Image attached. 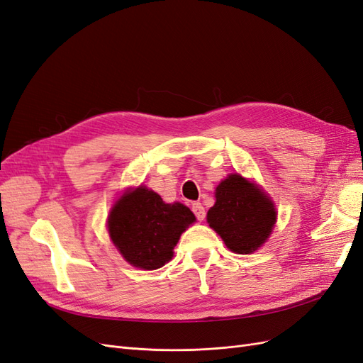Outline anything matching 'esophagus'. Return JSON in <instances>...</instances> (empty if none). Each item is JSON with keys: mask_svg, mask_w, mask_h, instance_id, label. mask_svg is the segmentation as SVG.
<instances>
[{"mask_svg": "<svg viewBox=\"0 0 363 363\" xmlns=\"http://www.w3.org/2000/svg\"><path fill=\"white\" fill-rule=\"evenodd\" d=\"M192 211H194V215L196 216V219H198L199 222L204 220V218H206V210H204V207H203L201 203H194V204H192Z\"/></svg>", "mask_w": 363, "mask_h": 363, "instance_id": "esophagus-1", "label": "esophagus"}]
</instances>
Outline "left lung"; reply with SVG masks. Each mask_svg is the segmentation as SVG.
Wrapping results in <instances>:
<instances>
[{
  "instance_id": "obj_1",
  "label": "left lung",
  "mask_w": 363,
  "mask_h": 363,
  "mask_svg": "<svg viewBox=\"0 0 363 363\" xmlns=\"http://www.w3.org/2000/svg\"><path fill=\"white\" fill-rule=\"evenodd\" d=\"M277 220L270 198L258 187L231 174L216 187V203L207 222L235 254H251L266 242Z\"/></svg>"
}]
</instances>
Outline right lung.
<instances>
[{
    "label": "right lung",
    "instance_id": "add662e5",
    "mask_svg": "<svg viewBox=\"0 0 363 363\" xmlns=\"http://www.w3.org/2000/svg\"><path fill=\"white\" fill-rule=\"evenodd\" d=\"M194 220L186 206L165 204L156 192L141 186L118 199L108 228L126 261L135 267L156 270L172 258L174 246Z\"/></svg>",
    "mask_w": 363,
    "mask_h": 363
}]
</instances>
